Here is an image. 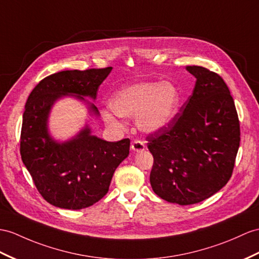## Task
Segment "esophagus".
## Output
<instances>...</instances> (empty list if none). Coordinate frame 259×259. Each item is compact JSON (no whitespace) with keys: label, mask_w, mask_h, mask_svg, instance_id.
Returning a JSON list of instances; mask_svg holds the SVG:
<instances>
[{"label":"esophagus","mask_w":259,"mask_h":259,"mask_svg":"<svg viewBox=\"0 0 259 259\" xmlns=\"http://www.w3.org/2000/svg\"><path fill=\"white\" fill-rule=\"evenodd\" d=\"M132 149L134 151H142L145 149V144L142 141H134L132 143Z\"/></svg>","instance_id":"esophagus-1"}]
</instances>
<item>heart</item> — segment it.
Listing matches in <instances>:
<instances>
[{"label":"heart","mask_w":259,"mask_h":259,"mask_svg":"<svg viewBox=\"0 0 259 259\" xmlns=\"http://www.w3.org/2000/svg\"><path fill=\"white\" fill-rule=\"evenodd\" d=\"M178 88L170 82H137L118 90L111 100V108L119 116H135L137 127L144 133H156L172 122L180 106ZM114 113L105 112L106 122L117 125Z\"/></svg>","instance_id":"b5f03b06"}]
</instances>
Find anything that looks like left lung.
Returning <instances> with one entry per match:
<instances>
[{
	"mask_svg": "<svg viewBox=\"0 0 259 259\" xmlns=\"http://www.w3.org/2000/svg\"><path fill=\"white\" fill-rule=\"evenodd\" d=\"M187 70L197 81L180 112L165 128L149 134L154 157L150 185L171 203H199L230 180L241 141L239 121L228 85L200 66Z\"/></svg>",
	"mask_w": 259,
	"mask_h": 259,
	"instance_id": "obj_1",
	"label": "left lung"
}]
</instances>
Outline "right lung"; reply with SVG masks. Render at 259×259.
<instances>
[{"instance_id":"obj_1","label":"right lung","mask_w":259,"mask_h":259,"mask_svg":"<svg viewBox=\"0 0 259 259\" xmlns=\"http://www.w3.org/2000/svg\"><path fill=\"white\" fill-rule=\"evenodd\" d=\"M112 67L66 70L48 75L30 92L23 114L21 156L37 190L47 202L61 209L80 210L108 193L115 169L130 154L128 138L106 142L91 134L88 125L67 142L48 133V117L57 100L97 98L100 84ZM89 111L99 115L97 106Z\"/></svg>"}]
</instances>
